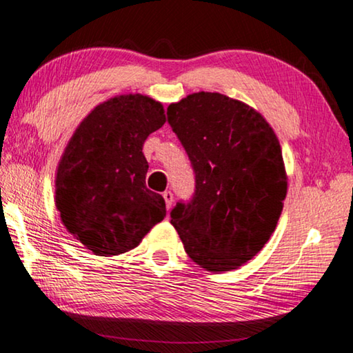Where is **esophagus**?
<instances>
[{
  "mask_svg": "<svg viewBox=\"0 0 353 353\" xmlns=\"http://www.w3.org/2000/svg\"><path fill=\"white\" fill-rule=\"evenodd\" d=\"M163 198H165L166 209H171V206H172V201H174V194H172V192L166 190L165 193H163Z\"/></svg>",
  "mask_w": 353,
  "mask_h": 353,
  "instance_id": "obj_1",
  "label": "esophagus"
}]
</instances>
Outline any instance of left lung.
I'll return each instance as SVG.
<instances>
[{"label": "left lung", "mask_w": 353, "mask_h": 353, "mask_svg": "<svg viewBox=\"0 0 353 353\" xmlns=\"http://www.w3.org/2000/svg\"><path fill=\"white\" fill-rule=\"evenodd\" d=\"M166 114L194 174L193 196L171 210L172 227L199 266L236 270L263 249L281 217V144L256 110L220 93L188 94Z\"/></svg>", "instance_id": "1"}]
</instances>
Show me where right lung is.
<instances>
[{"instance_id": "obj_1", "label": "right lung", "mask_w": 353, "mask_h": 353, "mask_svg": "<svg viewBox=\"0 0 353 353\" xmlns=\"http://www.w3.org/2000/svg\"><path fill=\"white\" fill-rule=\"evenodd\" d=\"M166 122L163 106L122 94L94 108L79 125L57 172L61 222L93 254L134 249L166 215L161 194L145 187L147 136Z\"/></svg>"}]
</instances>
